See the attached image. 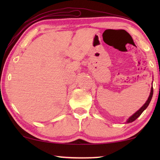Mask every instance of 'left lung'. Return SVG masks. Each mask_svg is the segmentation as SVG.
I'll return each instance as SVG.
<instances>
[{
	"label": "left lung",
	"mask_w": 160,
	"mask_h": 160,
	"mask_svg": "<svg viewBox=\"0 0 160 160\" xmlns=\"http://www.w3.org/2000/svg\"><path fill=\"white\" fill-rule=\"evenodd\" d=\"M152 95H153V88L152 86L151 88V90H150V95H149V97L147 101H146V102L144 104H143V106L140 108V109H138L137 111L136 112L134 113L133 114H132L131 116H130V117L127 119L126 121V123H131L132 122V121H134L135 120H136V119L139 117V116L141 115V113L144 112V111L147 109V107H148L149 104H150V102L151 101L152 99Z\"/></svg>",
	"instance_id": "obj_1"
}]
</instances>
